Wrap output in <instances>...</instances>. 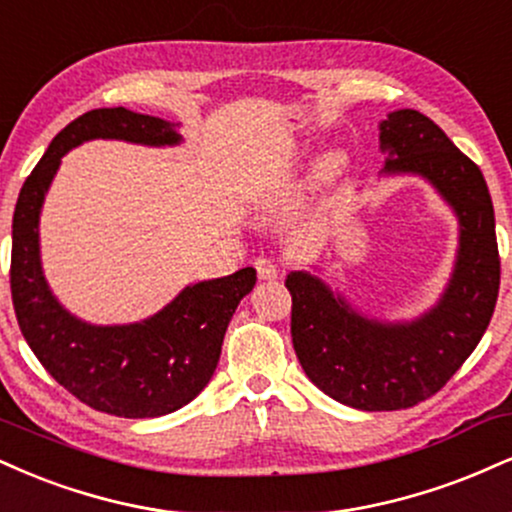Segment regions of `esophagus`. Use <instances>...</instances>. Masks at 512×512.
Returning a JSON list of instances; mask_svg holds the SVG:
<instances>
[{"instance_id":"esophagus-1","label":"esophagus","mask_w":512,"mask_h":512,"mask_svg":"<svg viewBox=\"0 0 512 512\" xmlns=\"http://www.w3.org/2000/svg\"><path fill=\"white\" fill-rule=\"evenodd\" d=\"M255 269H257V276H260L262 281H274L276 276H279V267H276L272 260H267V257H257Z\"/></svg>"}]
</instances>
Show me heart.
Segmentation results:
<instances>
[{"instance_id": "1", "label": "heart", "mask_w": 512, "mask_h": 512, "mask_svg": "<svg viewBox=\"0 0 512 512\" xmlns=\"http://www.w3.org/2000/svg\"><path fill=\"white\" fill-rule=\"evenodd\" d=\"M336 164H338V155H334V152H331V155H326L322 162V166H326V169H334Z\"/></svg>"}]
</instances>
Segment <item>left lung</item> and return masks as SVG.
<instances>
[{
    "label": "left lung",
    "instance_id": "left-lung-1",
    "mask_svg": "<svg viewBox=\"0 0 512 512\" xmlns=\"http://www.w3.org/2000/svg\"><path fill=\"white\" fill-rule=\"evenodd\" d=\"M381 176H420L458 219V252L436 305L420 317L386 319L355 310L310 272H291V336L317 389L348 408L381 412L422 403L458 372L494 315L501 260L489 188L479 166L436 123L398 109L379 123Z\"/></svg>",
    "mask_w": 512,
    "mask_h": 512
}]
</instances>
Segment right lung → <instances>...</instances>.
Here are the masks:
<instances>
[{"mask_svg": "<svg viewBox=\"0 0 512 512\" xmlns=\"http://www.w3.org/2000/svg\"><path fill=\"white\" fill-rule=\"evenodd\" d=\"M88 140L181 145L178 123L131 109H92L57 133L18 195L11 226V298L21 334L42 367L90 408L143 420L188 405L217 369L226 326L257 272L197 281L157 315L133 324H90L52 293L40 260V214L61 157Z\"/></svg>", "mask_w": 512, "mask_h": 512, "instance_id": "1", "label": "right lung"}]
</instances>
